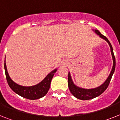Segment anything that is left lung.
I'll use <instances>...</instances> for the list:
<instances>
[{"label":"left lung","mask_w":120,"mask_h":120,"mask_svg":"<svg viewBox=\"0 0 120 120\" xmlns=\"http://www.w3.org/2000/svg\"><path fill=\"white\" fill-rule=\"evenodd\" d=\"M95 34L99 35V37L104 40L105 41L107 42L110 48V52H111L112 57V60H113V66L112 68V70L110 72L109 75L107 77V79L105 80V81L102 83V85L100 86H98L96 88H90V89H86V88H83L81 87L77 86L74 84V83L72 81V79L71 78V75L70 72H68V87L69 89L71 91V94L75 97L77 99H80V100H89V99H93L94 98L98 97V96L101 95L102 94L104 91H105L107 88L108 87L109 83L110 82V80L112 79V77L114 73L115 69V58L114 54H113V48L111 44L110 43V41L105 36L101 34L99 30H93Z\"/></svg>","instance_id":"8db88e82"}]
</instances>
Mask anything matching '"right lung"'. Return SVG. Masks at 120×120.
Returning a JSON list of instances; mask_svg holds the SVG:
<instances>
[{"instance_id":"right-lung-1","label":"right lung","mask_w":120,"mask_h":120,"mask_svg":"<svg viewBox=\"0 0 120 120\" xmlns=\"http://www.w3.org/2000/svg\"><path fill=\"white\" fill-rule=\"evenodd\" d=\"M4 68H5L7 82L8 83V85L11 89L16 94H19V96L25 98L26 99H32V100L40 99L47 94L50 88L52 77L57 70V68L54 69L53 71H51L50 73L46 75V77L41 82L37 85H34V86H25L15 83L13 80L11 79L8 74V72L7 71L5 60V63H4Z\"/></svg>"}]
</instances>
